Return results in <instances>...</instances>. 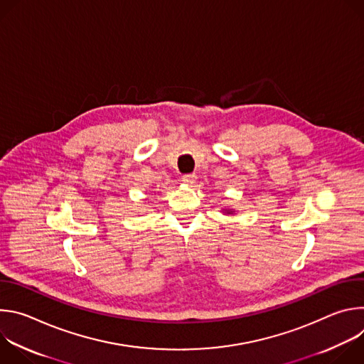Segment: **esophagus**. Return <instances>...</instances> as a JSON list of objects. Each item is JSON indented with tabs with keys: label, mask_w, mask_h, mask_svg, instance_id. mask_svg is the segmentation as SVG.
<instances>
[{
	"label": "esophagus",
	"mask_w": 364,
	"mask_h": 364,
	"mask_svg": "<svg viewBox=\"0 0 364 364\" xmlns=\"http://www.w3.org/2000/svg\"><path fill=\"white\" fill-rule=\"evenodd\" d=\"M196 180H197V176L194 174V173H190V174H184L183 176V181L186 183V184H194L196 183Z\"/></svg>",
	"instance_id": "obj_1"
}]
</instances>
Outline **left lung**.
<instances>
[{
	"label": "left lung",
	"mask_w": 364,
	"mask_h": 364,
	"mask_svg": "<svg viewBox=\"0 0 364 364\" xmlns=\"http://www.w3.org/2000/svg\"><path fill=\"white\" fill-rule=\"evenodd\" d=\"M225 213H228V215H230V213H233L232 210H225Z\"/></svg>",
	"instance_id": "1"
}]
</instances>
